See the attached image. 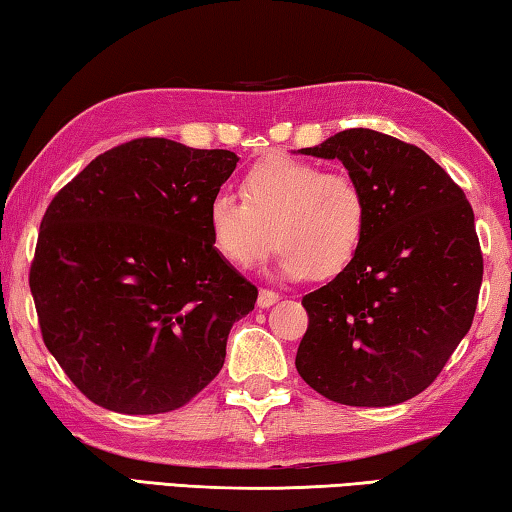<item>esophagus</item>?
Returning <instances> with one entry per match:
<instances>
[{
	"instance_id": "esophagus-1",
	"label": "esophagus",
	"mask_w": 512,
	"mask_h": 512,
	"mask_svg": "<svg viewBox=\"0 0 512 512\" xmlns=\"http://www.w3.org/2000/svg\"><path fill=\"white\" fill-rule=\"evenodd\" d=\"M276 301H279V292H274L270 288L258 290V306H261V308L272 306V304H276Z\"/></svg>"
}]
</instances>
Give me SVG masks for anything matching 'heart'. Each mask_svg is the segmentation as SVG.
<instances>
[{
  "mask_svg": "<svg viewBox=\"0 0 512 512\" xmlns=\"http://www.w3.org/2000/svg\"><path fill=\"white\" fill-rule=\"evenodd\" d=\"M367 224L370 206L354 174L292 156L263 158L242 179V199L217 192L208 204V229L224 261L249 270L270 254L276 236L279 267L292 279L347 270Z\"/></svg>",
  "mask_w": 512,
  "mask_h": 512,
  "instance_id": "heart-1",
  "label": "heart"
}]
</instances>
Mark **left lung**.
I'll return each mask as SVG.
<instances>
[{
  "label": "left lung",
  "mask_w": 512,
  "mask_h": 512,
  "mask_svg": "<svg viewBox=\"0 0 512 512\" xmlns=\"http://www.w3.org/2000/svg\"><path fill=\"white\" fill-rule=\"evenodd\" d=\"M360 181L370 224L358 256L301 299L297 372L345 406H395L438 379L474 320L483 254L463 188L410 142L347 129L301 149Z\"/></svg>",
  "instance_id": "left-lung-1"
}]
</instances>
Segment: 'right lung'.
<instances>
[{
  "instance_id": "add662e5",
  "label": "right lung",
  "mask_w": 512,
  "mask_h": 512,
  "mask_svg": "<svg viewBox=\"0 0 512 512\" xmlns=\"http://www.w3.org/2000/svg\"><path fill=\"white\" fill-rule=\"evenodd\" d=\"M236 163L226 149L136 138L47 206L31 295L47 349L92 404L170 413L220 374L231 326L258 297L208 229Z\"/></svg>"
}]
</instances>
